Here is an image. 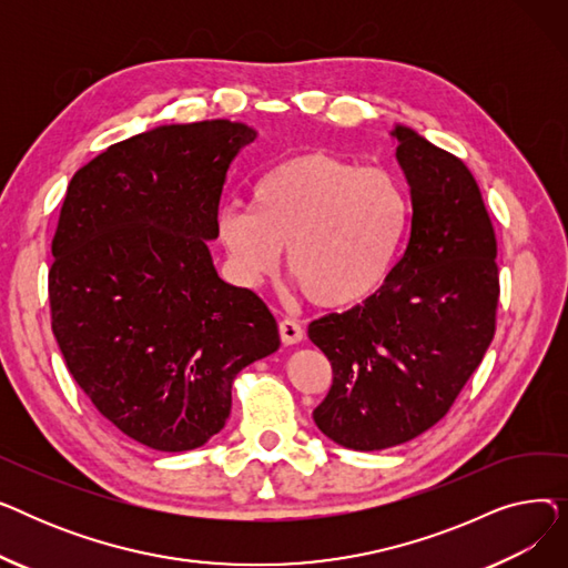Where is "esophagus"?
<instances>
[{
  "mask_svg": "<svg viewBox=\"0 0 568 568\" xmlns=\"http://www.w3.org/2000/svg\"><path fill=\"white\" fill-rule=\"evenodd\" d=\"M278 334H281L283 345H296V343H302V338H304L302 324L296 320H283L278 324Z\"/></svg>",
  "mask_w": 568,
  "mask_h": 568,
  "instance_id": "1",
  "label": "esophagus"
}]
</instances>
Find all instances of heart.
<instances>
[{
    "mask_svg": "<svg viewBox=\"0 0 568 568\" xmlns=\"http://www.w3.org/2000/svg\"><path fill=\"white\" fill-rule=\"evenodd\" d=\"M251 200L253 209L225 204L216 216L232 274L260 287L287 248V272L320 308L356 306L384 285L412 212L394 172L329 152L274 165L257 179Z\"/></svg>",
    "mask_w": 568,
    "mask_h": 568,
    "instance_id": "obj_1",
    "label": "heart"
}]
</instances>
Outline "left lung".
<instances>
[{"mask_svg": "<svg viewBox=\"0 0 568 568\" xmlns=\"http://www.w3.org/2000/svg\"><path fill=\"white\" fill-rule=\"evenodd\" d=\"M412 197L403 257L359 306L308 324L334 382L317 428L345 449L414 439L449 412L495 336L497 239L476 179L454 154L396 124Z\"/></svg>", "mask_w": 568, "mask_h": 568, "instance_id": "left-lung-1", "label": "left lung"}]
</instances>
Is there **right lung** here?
Masks as SVG:
<instances>
[{"label": "right lung", "instance_id": "obj_1", "mask_svg": "<svg viewBox=\"0 0 568 568\" xmlns=\"http://www.w3.org/2000/svg\"><path fill=\"white\" fill-rule=\"evenodd\" d=\"M255 129L212 119L108 146L67 189L52 239V334L105 419L156 452L227 422L232 382L278 349L260 296L225 283L206 242L234 156Z\"/></svg>", "mask_w": 568, "mask_h": 568}]
</instances>
